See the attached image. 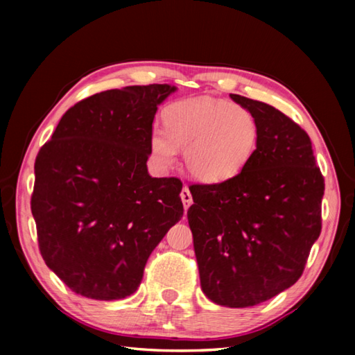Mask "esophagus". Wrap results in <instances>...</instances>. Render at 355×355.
<instances>
[{"label":"esophagus","instance_id":"34e87169","mask_svg":"<svg viewBox=\"0 0 355 355\" xmlns=\"http://www.w3.org/2000/svg\"><path fill=\"white\" fill-rule=\"evenodd\" d=\"M180 197H182L184 211H188V208L191 207V203H192V196H191L188 186H184V188L182 189V194H180Z\"/></svg>","mask_w":355,"mask_h":355}]
</instances>
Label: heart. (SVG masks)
<instances>
[{
	"mask_svg": "<svg viewBox=\"0 0 355 355\" xmlns=\"http://www.w3.org/2000/svg\"><path fill=\"white\" fill-rule=\"evenodd\" d=\"M164 130L153 127L148 152L159 167H171L177 147L184 148L191 177L218 184L235 178L254 156L260 141L258 120L248 107L209 97L175 101L163 114Z\"/></svg>",
	"mask_w": 355,
	"mask_h": 355,
	"instance_id": "b5f03b06",
	"label": "heart"
}]
</instances>
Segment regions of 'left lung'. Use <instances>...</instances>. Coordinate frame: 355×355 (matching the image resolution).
Masks as SVG:
<instances>
[{
    "label": "left lung",
    "mask_w": 355,
    "mask_h": 355,
    "mask_svg": "<svg viewBox=\"0 0 355 355\" xmlns=\"http://www.w3.org/2000/svg\"><path fill=\"white\" fill-rule=\"evenodd\" d=\"M230 98L257 117L258 147L235 178L189 186L188 222L202 291L214 304L244 309L302 275L321 233L324 178L296 122L263 101Z\"/></svg>",
    "instance_id": "obj_1"
}]
</instances>
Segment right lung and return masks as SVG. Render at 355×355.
I'll return each instance as SVG.
<instances>
[{
	"label": "right lung",
	"mask_w": 355,
	"mask_h": 355,
	"mask_svg": "<svg viewBox=\"0 0 355 355\" xmlns=\"http://www.w3.org/2000/svg\"><path fill=\"white\" fill-rule=\"evenodd\" d=\"M171 84L111 89L59 120L34 164L31 211L46 266L71 291L117 300L182 219L178 178L148 175V137Z\"/></svg>",
	"instance_id": "right-lung-1"
}]
</instances>
